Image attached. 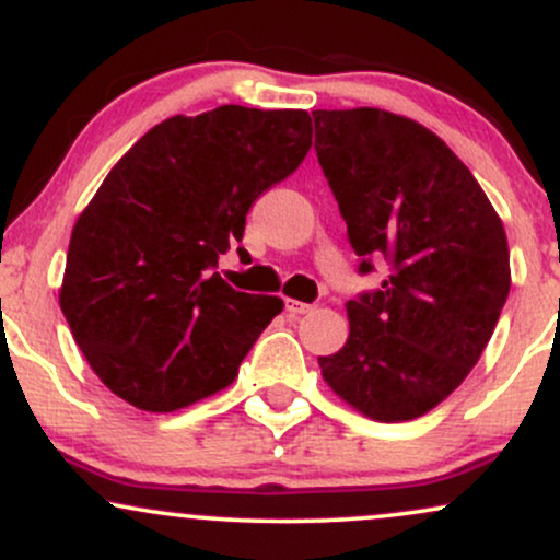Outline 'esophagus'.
I'll use <instances>...</instances> for the list:
<instances>
[{
	"label": "esophagus",
	"mask_w": 560,
	"mask_h": 560,
	"mask_svg": "<svg viewBox=\"0 0 560 560\" xmlns=\"http://www.w3.org/2000/svg\"><path fill=\"white\" fill-rule=\"evenodd\" d=\"M284 311L289 313V316H302V313H311L313 305H307V302H300V300L287 298V300H284Z\"/></svg>",
	"instance_id": "34e87169"
}]
</instances>
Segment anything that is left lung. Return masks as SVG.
I'll list each match as a JSON object with an SVG mask.
<instances>
[{"instance_id": "left-lung-1", "label": "left lung", "mask_w": 560, "mask_h": 560, "mask_svg": "<svg viewBox=\"0 0 560 560\" xmlns=\"http://www.w3.org/2000/svg\"><path fill=\"white\" fill-rule=\"evenodd\" d=\"M313 120L358 271L389 266L382 287L347 302L350 337L318 358L320 374L369 419H419L490 342L511 292L503 221L458 155L416 120L376 107Z\"/></svg>"}]
</instances>
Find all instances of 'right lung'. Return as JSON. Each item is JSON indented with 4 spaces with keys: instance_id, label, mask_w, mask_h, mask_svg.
Instances as JSON below:
<instances>
[{
    "instance_id": "right-lung-1",
    "label": "right lung",
    "mask_w": 560,
    "mask_h": 560,
    "mask_svg": "<svg viewBox=\"0 0 560 560\" xmlns=\"http://www.w3.org/2000/svg\"><path fill=\"white\" fill-rule=\"evenodd\" d=\"M311 137L305 110L221 105L150 128L107 173L70 234L60 307L113 395L171 413L234 382L284 302L236 292L218 258Z\"/></svg>"
}]
</instances>
